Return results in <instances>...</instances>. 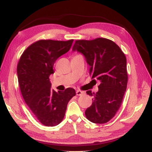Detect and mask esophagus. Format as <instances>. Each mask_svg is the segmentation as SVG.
Returning a JSON list of instances; mask_svg holds the SVG:
<instances>
[{
    "label": "esophagus",
    "mask_w": 152,
    "mask_h": 152,
    "mask_svg": "<svg viewBox=\"0 0 152 152\" xmlns=\"http://www.w3.org/2000/svg\"><path fill=\"white\" fill-rule=\"evenodd\" d=\"M83 94H84V92L81 90H77V92H76V94L77 96H81Z\"/></svg>",
    "instance_id": "34e87169"
}]
</instances>
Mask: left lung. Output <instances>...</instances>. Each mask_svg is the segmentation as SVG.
Wrapping results in <instances>:
<instances>
[{
	"label": "left lung",
	"mask_w": 152,
	"mask_h": 152,
	"mask_svg": "<svg viewBox=\"0 0 152 152\" xmlns=\"http://www.w3.org/2000/svg\"><path fill=\"white\" fill-rule=\"evenodd\" d=\"M73 51L82 53L90 67L92 79L100 81L96 93L86 92L93 96L92 105L85 112L86 118L93 123H107L120 109L126 90L125 54L115 43L104 38L77 40Z\"/></svg>",
	"instance_id": "8db88e82"
}]
</instances>
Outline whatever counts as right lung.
<instances>
[{"mask_svg":"<svg viewBox=\"0 0 152 152\" xmlns=\"http://www.w3.org/2000/svg\"><path fill=\"white\" fill-rule=\"evenodd\" d=\"M73 39L63 41L39 40L28 47L17 66L20 91L24 101L42 124L55 126L62 122L67 104L75 90L51 89L50 75L58 58L68 52Z\"/></svg>","mask_w":152,"mask_h":152,"instance_id":"add662e5","label":"right lung"}]
</instances>
